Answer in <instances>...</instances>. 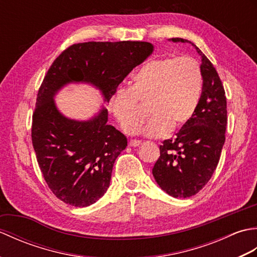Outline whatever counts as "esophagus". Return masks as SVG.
<instances>
[{
	"label": "esophagus",
	"instance_id": "esophagus-1",
	"mask_svg": "<svg viewBox=\"0 0 257 257\" xmlns=\"http://www.w3.org/2000/svg\"><path fill=\"white\" fill-rule=\"evenodd\" d=\"M141 145V141L140 140H136V139H133L129 141V146L130 147H138Z\"/></svg>",
	"mask_w": 257,
	"mask_h": 257
}]
</instances>
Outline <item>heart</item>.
<instances>
[{"label": "heart", "instance_id": "1", "mask_svg": "<svg viewBox=\"0 0 257 257\" xmlns=\"http://www.w3.org/2000/svg\"><path fill=\"white\" fill-rule=\"evenodd\" d=\"M202 89L203 75L194 58H155L133 75L128 91L119 90L113 95L110 109L123 132L134 135L139 132L146 116L139 106H147L151 118L145 134L161 137L192 119Z\"/></svg>", "mask_w": 257, "mask_h": 257}]
</instances>
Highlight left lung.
I'll return each instance as SVG.
<instances>
[{"label": "left lung", "mask_w": 257, "mask_h": 257, "mask_svg": "<svg viewBox=\"0 0 257 257\" xmlns=\"http://www.w3.org/2000/svg\"><path fill=\"white\" fill-rule=\"evenodd\" d=\"M174 43H189L201 56L203 89L194 116L160 146V157L152 169L156 182L173 198H190L209 182L220 160L227 123L226 97L216 69L192 42L171 38Z\"/></svg>", "instance_id": "8db88e82"}]
</instances>
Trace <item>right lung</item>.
<instances>
[{
    "mask_svg": "<svg viewBox=\"0 0 257 257\" xmlns=\"http://www.w3.org/2000/svg\"><path fill=\"white\" fill-rule=\"evenodd\" d=\"M152 52L148 42L79 43L48 69L36 98L32 143L48 188L66 204L89 206L106 193L127 138L107 123L103 106L88 120H75L58 110L54 97L64 86L84 83L99 89L109 102L125 76Z\"/></svg>",
    "mask_w": 257,
    "mask_h": 257,
    "instance_id": "obj_1",
    "label": "right lung"
}]
</instances>
